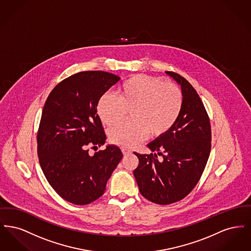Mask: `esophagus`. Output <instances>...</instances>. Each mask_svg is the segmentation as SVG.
<instances>
[{"mask_svg":"<svg viewBox=\"0 0 251 251\" xmlns=\"http://www.w3.org/2000/svg\"><path fill=\"white\" fill-rule=\"evenodd\" d=\"M121 151H122L123 155H127V154L131 153V151H130V150H128V149H126V148H122V149H121Z\"/></svg>","mask_w":251,"mask_h":251,"instance_id":"esophagus-1","label":"esophagus"}]
</instances>
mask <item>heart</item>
Here are the masks:
<instances>
[{
	"label": "heart",
	"instance_id": "obj_1",
	"mask_svg": "<svg viewBox=\"0 0 251 251\" xmlns=\"http://www.w3.org/2000/svg\"><path fill=\"white\" fill-rule=\"evenodd\" d=\"M117 95L101 96L97 113L102 123L110 127L124 120L131 111V120L109 131L111 142L125 148L140 143L149 133L151 137L166 134L179 120L184 101L179 85L144 74L125 80Z\"/></svg>",
	"mask_w": 251,
	"mask_h": 251
}]
</instances>
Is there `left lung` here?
<instances>
[{"instance_id":"1","label":"left lung","mask_w":251,"mask_h":251,"mask_svg":"<svg viewBox=\"0 0 251 251\" xmlns=\"http://www.w3.org/2000/svg\"><path fill=\"white\" fill-rule=\"evenodd\" d=\"M183 94V108L176 124L166 134L148 147L156 153L139 154V165L133 175L144 198L167 205L184 199L202 175L211 151V124L202 100L192 84L182 76L167 72Z\"/></svg>"}]
</instances>
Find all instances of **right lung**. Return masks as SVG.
<instances>
[{"mask_svg": "<svg viewBox=\"0 0 251 251\" xmlns=\"http://www.w3.org/2000/svg\"><path fill=\"white\" fill-rule=\"evenodd\" d=\"M120 79L101 71L78 72L60 82L44 104L36 136L39 164L50 185L69 202L85 205L101 197L123 156L113 145L88 153L106 140L98 100Z\"/></svg>", "mask_w": 251, "mask_h": 251, "instance_id": "right-lung-1", "label": "right lung"}]
</instances>
